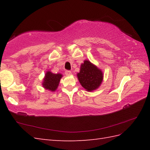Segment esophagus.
<instances>
[{
  "instance_id": "obj_1",
  "label": "esophagus",
  "mask_w": 150,
  "mask_h": 150,
  "mask_svg": "<svg viewBox=\"0 0 150 150\" xmlns=\"http://www.w3.org/2000/svg\"><path fill=\"white\" fill-rule=\"evenodd\" d=\"M65 74L66 75H71L72 74V73H71V71H66Z\"/></svg>"
}]
</instances>
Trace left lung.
<instances>
[{
    "label": "left lung",
    "mask_w": 150,
    "mask_h": 150,
    "mask_svg": "<svg viewBox=\"0 0 150 150\" xmlns=\"http://www.w3.org/2000/svg\"><path fill=\"white\" fill-rule=\"evenodd\" d=\"M77 76L81 86L87 91H93L99 88L104 78L103 71L88 60H84L81 64L80 72Z\"/></svg>",
    "instance_id": "1"
}]
</instances>
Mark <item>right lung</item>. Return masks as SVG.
<instances>
[{"label":"right lung","instance_id":"obj_1","mask_svg":"<svg viewBox=\"0 0 150 150\" xmlns=\"http://www.w3.org/2000/svg\"><path fill=\"white\" fill-rule=\"evenodd\" d=\"M63 77L61 73H53L51 71H47L42 82V87L52 92L55 91L58 88L60 79Z\"/></svg>","mask_w":150,"mask_h":150}]
</instances>
